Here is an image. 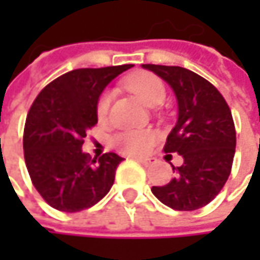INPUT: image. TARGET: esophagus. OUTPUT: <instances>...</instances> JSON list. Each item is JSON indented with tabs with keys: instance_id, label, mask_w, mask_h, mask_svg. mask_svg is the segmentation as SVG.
I'll list each match as a JSON object with an SVG mask.
<instances>
[{
	"instance_id": "34e87169",
	"label": "esophagus",
	"mask_w": 260,
	"mask_h": 260,
	"mask_svg": "<svg viewBox=\"0 0 260 260\" xmlns=\"http://www.w3.org/2000/svg\"><path fill=\"white\" fill-rule=\"evenodd\" d=\"M137 162H140V164H143L144 167H149V166H152L153 162H155V158H134Z\"/></svg>"
}]
</instances>
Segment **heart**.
<instances>
[{
	"label": "heart",
	"mask_w": 260,
	"mask_h": 260,
	"mask_svg": "<svg viewBox=\"0 0 260 260\" xmlns=\"http://www.w3.org/2000/svg\"><path fill=\"white\" fill-rule=\"evenodd\" d=\"M125 87L128 88L135 98H138L146 107H158L159 104H162L164 98H166V87L162 84V81L150 75V74H138L135 77L129 78L125 82ZM110 104H111V93L110 91H104L98 101V117L99 119H105L110 110ZM155 140V132L150 129H129L123 131L120 134H117L114 137V146L131 155H138L146 152L150 144Z\"/></svg>",
	"instance_id": "obj_1"
}]
</instances>
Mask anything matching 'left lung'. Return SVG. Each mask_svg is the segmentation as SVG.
<instances>
[{
  "instance_id": "8db88e82",
  "label": "left lung",
  "mask_w": 260,
  "mask_h": 260,
  "mask_svg": "<svg viewBox=\"0 0 260 260\" xmlns=\"http://www.w3.org/2000/svg\"><path fill=\"white\" fill-rule=\"evenodd\" d=\"M175 91L178 122L167 137L166 153H179L181 167L153 196L176 211H196L215 199L228 181L236 146L231 108L221 93L200 75L179 66L143 64Z\"/></svg>"
}]
</instances>
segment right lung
<instances>
[{
  "mask_svg": "<svg viewBox=\"0 0 260 260\" xmlns=\"http://www.w3.org/2000/svg\"><path fill=\"white\" fill-rule=\"evenodd\" d=\"M132 64L75 69L48 84L34 99L24 129V156L31 182L54 209L78 212L107 196L123 161L108 152H82L87 131L98 123L104 88Z\"/></svg>",
  "mask_w": 260,
  "mask_h": 260,
  "instance_id": "1",
  "label": "right lung"
}]
</instances>
